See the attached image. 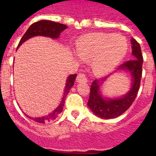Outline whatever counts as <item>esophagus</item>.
Wrapping results in <instances>:
<instances>
[{"instance_id":"esophagus-1","label":"esophagus","mask_w":156,"mask_h":156,"mask_svg":"<svg viewBox=\"0 0 156 156\" xmlns=\"http://www.w3.org/2000/svg\"><path fill=\"white\" fill-rule=\"evenodd\" d=\"M77 82L80 83H86L87 81V77L85 74L83 73H80L78 74L77 76V79H76Z\"/></svg>"}]
</instances>
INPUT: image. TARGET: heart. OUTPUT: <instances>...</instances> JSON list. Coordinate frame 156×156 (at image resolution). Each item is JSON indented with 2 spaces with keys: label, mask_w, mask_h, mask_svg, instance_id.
Returning a JSON list of instances; mask_svg holds the SVG:
<instances>
[{
  "label": "heart",
  "mask_w": 156,
  "mask_h": 156,
  "mask_svg": "<svg viewBox=\"0 0 156 156\" xmlns=\"http://www.w3.org/2000/svg\"><path fill=\"white\" fill-rule=\"evenodd\" d=\"M127 43L124 37L113 34H88L77 43V53L85 61L93 60V69L97 75H105L115 68L124 57Z\"/></svg>",
  "instance_id": "1"
}]
</instances>
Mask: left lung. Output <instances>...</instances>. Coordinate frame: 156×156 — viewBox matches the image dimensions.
I'll use <instances>...</instances> for the list:
<instances>
[{
    "label": "left lung",
    "mask_w": 156,
    "mask_h": 156,
    "mask_svg": "<svg viewBox=\"0 0 156 156\" xmlns=\"http://www.w3.org/2000/svg\"><path fill=\"white\" fill-rule=\"evenodd\" d=\"M131 44L133 59L123 62L119 68L121 70L129 71L133 79L131 89L124 97L118 99H104L99 93V87L105 80L106 77L92 82L87 105L95 115L101 118L108 119L119 116L131 106L137 97L142 76L143 56L140 44L133 38Z\"/></svg>",
    "instance_id": "8db88e82"
}]
</instances>
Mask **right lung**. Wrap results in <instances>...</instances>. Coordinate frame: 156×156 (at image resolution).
<instances>
[{
  "label": "right lung",
  "mask_w": 156,
  "mask_h": 156,
  "mask_svg": "<svg viewBox=\"0 0 156 156\" xmlns=\"http://www.w3.org/2000/svg\"><path fill=\"white\" fill-rule=\"evenodd\" d=\"M66 28H67V26L61 24V23H55V22L48 21V20H41V21L36 22V23H33L29 27L27 31L25 33V34L19 41L18 47L20 46L26 41L31 37H35V36H44V37H49L51 38H57L59 37L61 32L66 30ZM76 77V74H72L68 77L67 81H66V89H65L62 101L55 110H54L49 115H45V116L40 117V118H31V119L33 120H35L36 122H41V123H44L45 122H50V121L55 119L58 114L62 112L63 106L65 105V98L69 92L70 88L73 86Z\"/></svg>",
  "instance_id": "obj_1"
}]
</instances>
